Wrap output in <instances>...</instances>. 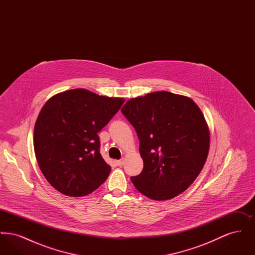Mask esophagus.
<instances>
[{
    "label": "esophagus",
    "instance_id": "34e87169",
    "mask_svg": "<svg viewBox=\"0 0 255 255\" xmlns=\"http://www.w3.org/2000/svg\"><path fill=\"white\" fill-rule=\"evenodd\" d=\"M115 163L117 165H119V166H122V165H123V163H124V160L123 159H118V160H115Z\"/></svg>",
    "mask_w": 255,
    "mask_h": 255
}]
</instances>
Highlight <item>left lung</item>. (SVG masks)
Segmentation results:
<instances>
[{"instance_id":"obj_1","label":"left lung","mask_w":255,"mask_h":255,"mask_svg":"<svg viewBox=\"0 0 255 255\" xmlns=\"http://www.w3.org/2000/svg\"><path fill=\"white\" fill-rule=\"evenodd\" d=\"M123 116L139 139L143 169L131 181L146 197L169 200L194 182L209 150L205 117L189 97L155 92L128 100Z\"/></svg>"}]
</instances>
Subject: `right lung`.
<instances>
[{"instance_id":"obj_1","label":"right lung","mask_w":255,"mask_h":255,"mask_svg":"<svg viewBox=\"0 0 255 255\" xmlns=\"http://www.w3.org/2000/svg\"><path fill=\"white\" fill-rule=\"evenodd\" d=\"M124 99L100 97L85 89L49 98L34 126V152L47 181L62 194L81 197L105 182L111 166L102 158L97 133Z\"/></svg>"}]
</instances>
